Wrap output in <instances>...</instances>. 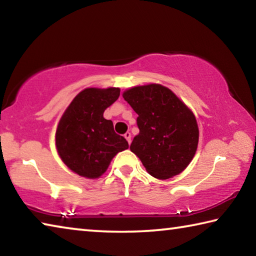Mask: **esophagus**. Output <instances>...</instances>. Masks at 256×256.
<instances>
[{
    "instance_id": "34e87169",
    "label": "esophagus",
    "mask_w": 256,
    "mask_h": 256,
    "mask_svg": "<svg viewBox=\"0 0 256 256\" xmlns=\"http://www.w3.org/2000/svg\"><path fill=\"white\" fill-rule=\"evenodd\" d=\"M124 138H126V140H128V144H131V133H130V132H126V133H125V134H124Z\"/></svg>"
}]
</instances>
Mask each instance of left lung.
<instances>
[{"label": "left lung", "mask_w": 256, "mask_h": 256, "mask_svg": "<svg viewBox=\"0 0 256 256\" xmlns=\"http://www.w3.org/2000/svg\"><path fill=\"white\" fill-rule=\"evenodd\" d=\"M123 98L138 115L140 130L130 149L146 172L159 180L180 174L192 162L198 144L193 112L168 89L157 84L133 86Z\"/></svg>", "instance_id": "left-lung-1"}]
</instances>
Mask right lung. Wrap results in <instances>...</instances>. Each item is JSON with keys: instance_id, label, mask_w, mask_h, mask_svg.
Wrapping results in <instances>:
<instances>
[{"instance_id": "1", "label": "right lung", "mask_w": 256, "mask_h": 256, "mask_svg": "<svg viewBox=\"0 0 256 256\" xmlns=\"http://www.w3.org/2000/svg\"><path fill=\"white\" fill-rule=\"evenodd\" d=\"M120 88H86L76 94L60 118L55 133L56 150L76 174L94 180L107 170L112 159L128 148L114 131L104 112L120 97Z\"/></svg>"}]
</instances>
